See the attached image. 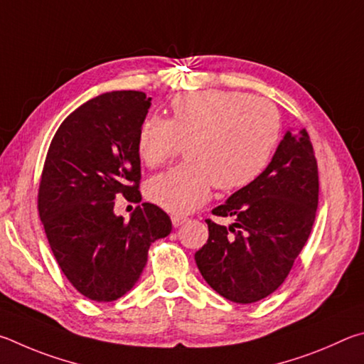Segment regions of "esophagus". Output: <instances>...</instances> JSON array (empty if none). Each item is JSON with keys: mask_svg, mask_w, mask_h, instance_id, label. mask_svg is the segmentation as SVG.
<instances>
[{"mask_svg": "<svg viewBox=\"0 0 364 364\" xmlns=\"http://www.w3.org/2000/svg\"><path fill=\"white\" fill-rule=\"evenodd\" d=\"M171 220H172V225H174V227H181V225L186 224V222L188 220V218H186V215L174 214V215H171Z\"/></svg>", "mask_w": 364, "mask_h": 364, "instance_id": "34e87169", "label": "esophagus"}]
</instances>
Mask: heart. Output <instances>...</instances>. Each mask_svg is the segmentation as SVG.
<instances>
[{
	"label": "heart",
	"mask_w": 364,
	"mask_h": 364,
	"mask_svg": "<svg viewBox=\"0 0 364 364\" xmlns=\"http://www.w3.org/2000/svg\"><path fill=\"white\" fill-rule=\"evenodd\" d=\"M171 118L151 114L140 124L137 151L150 168L174 158L186 163L153 177L146 196L166 211L186 214L206 203L214 186L238 190L262 174L282 136L275 104L237 91L177 94Z\"/></svg>",
	"instance_id": "1"
}]
</instances>
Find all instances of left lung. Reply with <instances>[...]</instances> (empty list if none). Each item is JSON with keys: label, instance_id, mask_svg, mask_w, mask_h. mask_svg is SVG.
<instances>
[{"label": "left lung", "instance_id": "left-lung-1", "mask_svg": "<svg viewBox=\"0 0 364 364\" xmlns=\"http://www.w3.org/2000/svg\"><path fill=\"white\" fill-rule=\"evenodd\" d=\"M318 164L309 132L288 131L265 171L213 209L230 227L206 220L208 243L195 260L222 297L252 304L289 275L309 240L318 208Z\"/></svg>", "mask_w": 364, "mask_h": 364}]
</instances>
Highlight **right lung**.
Masks as SVG:
<instances>
[{"label": "right lung", "instance_id": "1", "mask_svg": "<svg viewBox=\"0 0 364 364\" xmlns=\"http://www.w3.org/2000/svg\"><path fill=\"white\" fill-rule=\"evenodd\" d=\"M151 97L140 91L97 95L63 119L44 161L38 211L57 264L73 288L95 302L124 296L149 247L172 230L169 215L142 203L129 222L114 198L140 203L137 136Z\"/></svg>", "mask_w": 364, "mask_h": 364}]
</instances>
